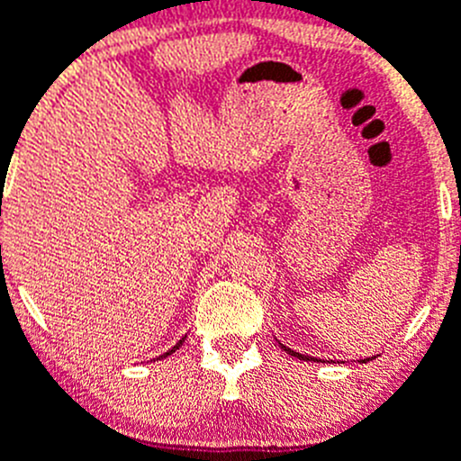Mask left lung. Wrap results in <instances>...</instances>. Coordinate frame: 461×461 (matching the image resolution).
Segmentation results:
<instances>
[{
    "label": "left lung",
    "instance_id": "left-lung-1",
    "mask_svg": "<svg viewBox=\"0 0 461 461\" xmlns=\"http://www.w3.org/2000/svg\"><path fill=\"white\" fill-rule=\"evenodd\" d=\"M284 349H285V351H288V354H290V356H294V358H299V360H311V358H308V356L299 354V351H293V349H288V347H284Z\"/></svg>",
    "mask_w": 461,
    "mask_h": 461
}]
</instances>
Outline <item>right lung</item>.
I'll use <instances>...</instances> for the list:
<instances>
[{
    "instance_id": "obj_1",
    "label": "right lung",
    "mask_w": 461,
    "mask_h": 461,
    "mask_svg": "<svg viewBox=\"0 0 461 461\" xmlns=\"http://www.w3.org/2000/svg\"><path fill=\"white\" fill-rule=\"evenodd\" d=\"M182 342H185V338H182V339H180V342H177V344H176V347H173V349H171V351H167V354H164V356H159V358H167V356H171V354H173V351H176V349H177V347H180V344H182Z\"/></svg>"
}]
</instances>
